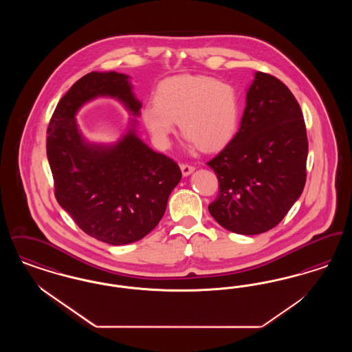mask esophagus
<instances>
[{
  "instance_id": "34e87169",
  "label": "esophagus",
  "mask_w": 352,
  "mask_h": 352,
  "mask_svg": "<svg viewBox=\"0 0 352 352\" xmlns=\"http://www.w3.org/2000/svg\"><path fill=\"white\" fill-rule=\"evenodd\" d=\"M181 170H182L184 177H188L190 174H192V173H194L195 168H194V166H191V165H187V164H182V165H181Z\"/></svg>"
}]
</instances>
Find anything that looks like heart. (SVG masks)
Instances as JSON below:
<instances>
[{
	"label": "heart",
	"mask_w": 352,
	"mask_h": 352,
	"mask_svg": "<svg viewBox=\"0 0 352 352\" xmlns=\"http://www.w3.org/2000/svg\"><path fill=\"white\" fill-rule=\"evenodd\" d=\"M141 121L158 146H168L175 121L186 141L203 151L224 148L237 132L240 98L231 84L206 75H177L158 84Z\"/></svg>",
	"instance_id": "1"
}]
</instances>
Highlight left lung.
I'll return each instance as SVG.
<instances>
[{
    "label": "left lung",
    "instance_id": "8db88e82",
    "mask_svg": "<svg viewBox=\"0 0 352 352\" xmlns=\"http://www.w3.org/2000/svg\"><path fill=\"white\" fill-rule=\"evenodd\" d=\"M307 151L298 101L281 80L257 71L237 133L207 162L219 181L211 217L234 234L276 227L301 197Z\"/></svg>",
    "mask_w": 352,
    "mask_h": 352
}]
</instances>
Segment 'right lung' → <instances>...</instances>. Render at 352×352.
Instances as JSON below:
<instances>
[{"label":"right lung","instance_id":"right-lung-1","mask_svg":"<svg viewBox=\"0 0 352 352\" xmlns=\"http://www.w3.org/2000/svg\"><path fill=\"white\" fill-rule=\"evenodd\" d=\"M129 79L115 71L87 74L58 102L47 129L56 201L85 234L112 245L131 244L153 231L182 178L171 158L138 137L135 118L112 144L91 142L79 129L78 112L98 98L116 99L138 118L142 104Z\"/></svg>","mask_w":352,"mask_h":352}]
</instances>
